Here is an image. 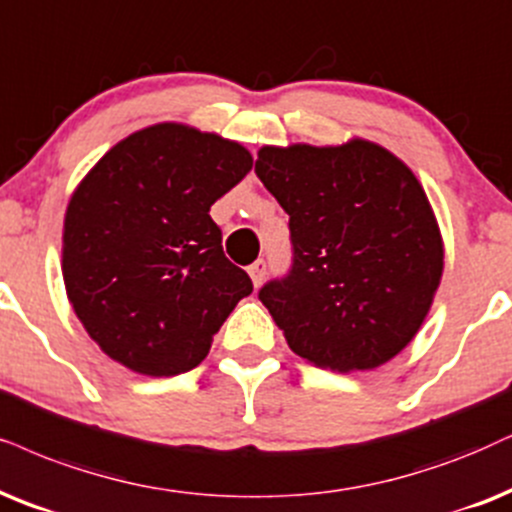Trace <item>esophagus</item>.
I'll use <instances>...</instances> for the list:
<instances>
[{"label": "esophagus", "mask_w": 512, "mask_h": 512, "mask_svg": "<svg viewBox=\"0 0 512 512\" xmlns=\"http://www.w3.org/2000/svg\"><path fill=\"white\" fill-rule=\"evenodd\" d=\"M248 274H250V278H252V283H255V288H257V286H262L264 276H267V262H264V260H257L255 264H250V267H248Z\"/></svg>", "instance_id": "1"}]
</instances>
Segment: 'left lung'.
Here are the masks:
<instances>
[{
    "instance_id": "obj_1",
    "label": "left lung",
    "mask_w": 512,
    "mask_h": 512,
    "mask_svg": "<svg viewBox=\"0 0 512 512\" xmlns=\"http://www.w3.org/2000/svg\"><path fill=\"white\" fill-rule=\"evenodd\" d=\"M257 177L290 215L293 271L260 300L297 357L338 373L397 357L423 326L444 271L425 189L385 146H262Z\"/></svg>"
}]
</instances>
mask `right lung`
Instances as JSON below:
<instances>
[{
    "label": "right lung",
    "mask_w": 512,
    "mask_h": 512,
    "mask_svg": "<svg viewBox=\"0 0 512 512\" xmlns=\"http://www.w3.org/2000/svg\"><path fill=\"white\" fill-rule=\"evenodd\" d=\"M252 170L238 141L158 122L84 174L63 219V283L101 352L167 378L196 368L252 281L210 208Z\"/></svg>",
    "instance_id": "right-lung-1"
}]
</instances>
